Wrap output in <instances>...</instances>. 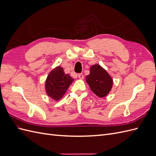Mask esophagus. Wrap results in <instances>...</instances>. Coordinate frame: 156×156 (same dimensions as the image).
Returning <instances> with one entry per match:
<instances>
[{"label": "esophagus", "instance_id": "obj_1", "mask_svg": "<svg viewBox=\"0 0 156 156\" xmlns=\"http://www.w3.org/2000/svg\"><path fill=\"white\" fill-rule=\"evenodd\" d=\"M78 77H79V79H83L84 78V75H83V73H79L78 74Z\"/></svg>", "mask_w": 156, "mask_h": 156}]
</instances>
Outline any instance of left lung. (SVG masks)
Here are the masks:
<instances>
[{"label": "left lung", "instance_id": "left-lung-1", "mask_svg": "<svg viewBox=\"0 0 156 156\" xmlns=\"http://www.w3.org/2000/svg\"><path fill=\"white\" fill-rule=\"evenodd\" d=\"M86 81L91 90L100 98L105 97L109 93L113 84L111 75L99 64H94L90 67Z\"/></svg>", "mask_w": 156, "mask_h": 156}]
</instances>
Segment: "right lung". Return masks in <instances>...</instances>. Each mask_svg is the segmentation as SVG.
Segmentation results:
<instances>
[{
    "mask_svg": "<svg viewBox=\"0 0 156 156\" xmlns=\"http://www.w3.org/2000/svg\"><path fill=\"white\" fill-rule=\"evenodd\" d=\"M73 81L69 74L64 73L62 67L57 66L51 71L46 79L45 92L51 98L58 101L64 96Z\"/></svg>",
    "mask_w": 156,
    "mask_h": 156,
    "instance_id": "1",
    "label": "right lung"
}]
</instances>
